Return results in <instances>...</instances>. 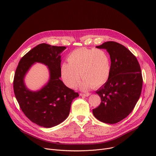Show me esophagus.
I'll list each match as a JSON object with an SVG mask.
<instances>
[{"label":"esophagus","instance_id":"obj_1","mask_svg":"<svg viewBox=\"0 0 156 156\" xmlns=\"http://www.w3.org/2000/svg\"><path fill=\"white\" fill-rule=\"evenodd\" d=\"M81 96H83V97H88L90 95V93H86V94H80Z\"/></svg>","mask_w":156,"mask_h":156}]
</instances>
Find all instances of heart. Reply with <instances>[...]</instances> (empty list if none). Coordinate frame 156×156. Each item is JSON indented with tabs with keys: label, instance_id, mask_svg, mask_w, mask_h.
<instances>
[{
	"label": "heart",
	"instance_id": "heart-1",
	"mask_svg": "<svg viewBox=\"0 0 156 156\" xmlns=\"http://www.w3.org/2000/svg\"><path fill=\"white\" fill-rule=\"evenodd\" d=\"M69 63L63 62L61 74L64 84L75 88L80 79L82 90H87L92 86L100 87L107 81L111 71L109 54L104 50L80 48L73 51L68 58Z\"/></svg>",
	"mask_w": 156,
	"mask_h": 156
}]
</instances>
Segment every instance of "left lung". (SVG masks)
Listing matches in <instances>:
<instances>
[{"mask_svg":"<svg viewBox=\"0 0 156 156\" xmlns=\"http://www.w3.org/2000/svg\"><path fill=\"white\" fill-rule=\"evenodd\" d=\"M96 47L109 54L111 71L108 80L96 91L101 102L92 112L105 123H117L129 115L140 98L143 83L140 66L136 57L119 43L109 41Z\"/></svg>","mask_w":156,"mask_h":156,"instance_id":"left-lung-1","label":"left lung"}]
</instances>
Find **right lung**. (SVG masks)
Listing matches in <instances>:
<instances>
[{"instance_id":"1","label":"right lung","mask_w":156,"mask_h":156,"mask_svg":"<svg viewBox=\"0 0 156 156\" xmlns=\"http://www.w3.org/2000/svg\"><path fill=\"white\" fill-rule=\"evenodd\" d=\"M66 48L39 44L22 57L16 70L13 87L16 100L25 116L40 126L51 128L61 123L69 116L73 100L79 96L60 80L61 54ZM36 62L47 66L49 79L40 89L32 91L26 87L24 78Z\"/></svg>"}]
</instances>
